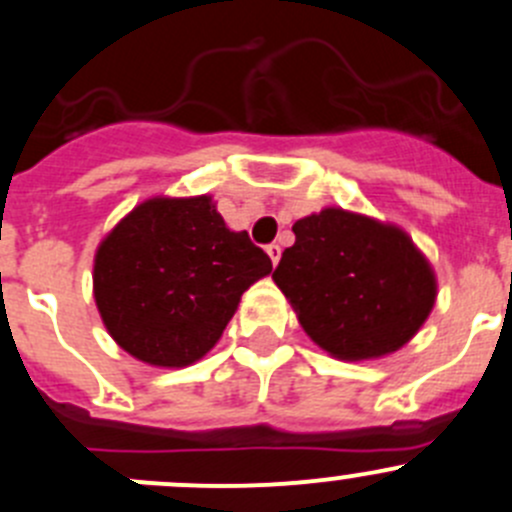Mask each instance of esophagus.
<instances>
[{"instance_id": "1", "label": "esophagus", "mask_w": 512, "mask_h": 512, "mask_svg": "<svg viewBox=\"0 0 512 512\" xmlns=\"http://www.w3.org/2000/svg\"><path fill=\"white\" fill-rule=\"evenodd\" d=\"M265 250H267V255H270L272 265H277V260H280V245H277V242H272V245H267Z\"/></svg>"}]
</instances>
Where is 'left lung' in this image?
Returning a JSON list of instances; mask_svg holds the SVG:
<instances>
[{
  "label": "left lung",
  "instance_id": "1",
  "mask_svg": "<svg viewBox=\"0 0 512 512\" xmlns=\"http://www.w3.org/2000/svg\"><path fill=\"white\" fill-rule=\"evenodd\" d=\"M292 232L272 280L312 342L340 360H372L413 340L438 282L408 232L342 207L302 217Z\"/></svg>",
  "mask_w": 512,
  "mask_h": 512
}]
</instances>
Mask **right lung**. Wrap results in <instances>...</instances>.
Here are the masks:
<instances>
[{
    "label": "right lung",
    "mask_w": 512,
    "mask_h": 512,
    "mask_svg": "<svg viewBox=\"0 0 512 512\" xmlns=\"http://www.w3.org/2000/svg\"><path fill=\"white\" fill-rule=\"evenodd\" d=\"M270 272V257L225 225L210 195L152 197L99 242L94 302L122 350L185 367L215 347L242 292Z\"/></svg>",
    "instance_id": "obj_1"
}]
</instances>
